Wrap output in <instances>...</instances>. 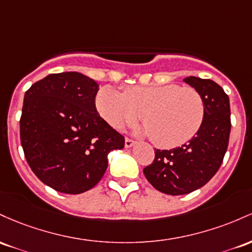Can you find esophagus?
I'll use <instances>...</instances> for the list:
<instances>
[{
  "label": "esophagus",
  "mask_w": 252,
  "mask_h": 252,
  "mask_svg": "<svg viewBox=\"0 0 252 252\" xmlns=\"http://www.w3.org/2000/svg\"><path fill=\"white\" fill-rule=\"evenodd\" d=\"M134 144H135V141L129 139V138H126V139H125V148H132Z\"/></svg>",
  "instance_id": "1"
}]
</instances>
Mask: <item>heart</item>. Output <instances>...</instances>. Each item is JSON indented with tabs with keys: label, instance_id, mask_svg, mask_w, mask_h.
Returning a JSON list of instances; mask_svg holds the SVG:
<instances>
[{
	"label": "heart",
	"instance_id": "1",
	"mask_svg": "<svg viewBox=\"0 0 252 252\" xmlns=\"http://www.w3.org/2000/svg\"><path fill=\"white\" fill-rule=\"evenodd\" d=\"M101 118L115 129L137 120L144 126L141 133L150 135L158 148L183 145L199 132L205 119L203 97L191 87L129 86L123 93L104 87L96 96Z\"/></svg>",
	"mask_w": 252,
	"mask_h": 252
}]
</instances>
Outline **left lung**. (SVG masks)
<instances>
[{"instance_id": "obj_1", "label": "left lung", "mask_w": 252, "mask_h": 252, "mask_svg": "<svg viewBox=\"0 0 252 252\" xmlns=\"http://www.w3.org/2000/svg\"><path fill=\"white\" fill-rule=\"evenodd\" d=\"M186 83L201 94L206 113L199 132L188 143L171 150H156L155 159L144 168L146 180L157 190L183 195L201 188L221 165L231 131L230 100L212 80L189 76Z\"/></svg>"}]
</instances>
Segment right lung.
Here are the masks:
<instances>
[{
	"instance_id": "right-lung-1",
	"label": "right lung",
	"mask_w": 252,
	"mask_h": 252,
	"mask_svg": "<svg viewBox=\"0 0 252 252\" xmlns=\"http://www.w3.org/2000/svg\"><path fill=\"white\" fill-rule=\"evenodd\" d=\"M98 84L80 72L51 73L25 93L20 139L35 176L65 194L95 187L112 150L125 146L95 107Z\"/></svg>"
}]
</instances>
